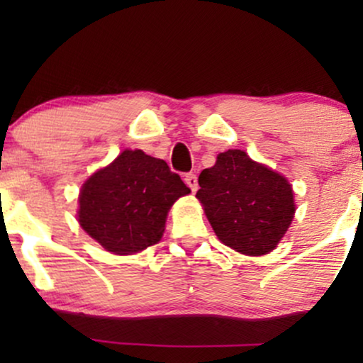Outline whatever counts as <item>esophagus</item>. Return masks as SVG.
Returning a JSON list of instances; mask_svg holds the SVG:
<instances>
[{
    "label": "esophagus",
    "instance_id": "1",
    "mask_svg": "<svg viewBox=\"0 0 363 363\" xmlns=\"http://www.w3.org/2000/svg\"><path fill=\"white\" fill-rule=\"evenodd\" d=\"M186 186L189 187V189L193 191V193H194L196 189H198V172H191L189 176L186 177Z\"/></svg>",
    "mask_w": 363,
    "mask_h": 363
}]
</instances>
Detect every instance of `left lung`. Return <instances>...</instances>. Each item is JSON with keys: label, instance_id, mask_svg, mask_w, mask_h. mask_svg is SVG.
Listing matches in <instances>:
<instances>
[{"label": "left lung", "instance_id": "left-lung-1", "mask_svg": "<svg viewBox=\"0 0 363 363\" xmlns=\"http://www.w3.org/2000/svg\"><path fill=\"white\" fill-rule=\"evenodd\" d=\"M269 172L244 150H225L199 167V193L220 199L230 213H240L272 189Z\"/></svg>", "mask_w": 363, "mask_h": 363}]
</instances>
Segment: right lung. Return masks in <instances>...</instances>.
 Here are the masks:
<instances>
[{"label":"right lung","instance_id":"right-lung-1","mask_svg":"<svg viewBox=\"0 0 363 363\" xmlns=\"http://www.w3.org/2000/svg\"><path fill=\"white\" fill-rule=\"evenodd\" d=\"M101 179L114 198L133 210L160 205L165 191L174 193L176 199L189 193L182 191L181 174L174 172L165 160L150 157L141 150H124L101 170Z\"/></svg>","mask_w":363,"mask_h":363}]
</instances>
